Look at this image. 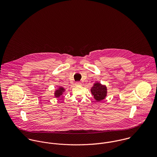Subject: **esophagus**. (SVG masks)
I'll return each instance as SVG.
<instances>
[{"label":"esophagus","mask_w":157,"mask_h":157,"mask_svg":"<svg viewBox=\"0 0 157 157\" xmlns=\"http://www.w3.org/2000/svg\"><path fill=\"white\" fill-rule=\"evenodd\" d=\"M75 86H80V85H82V83L80 82H76L75 83Z\"/></svg>","instance_id":"esophagus-1"}]
</instances>
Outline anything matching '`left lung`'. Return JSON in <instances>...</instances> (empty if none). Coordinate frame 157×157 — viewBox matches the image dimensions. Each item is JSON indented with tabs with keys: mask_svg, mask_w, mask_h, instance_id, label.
<instances>
[{
	"mask_svg": "<svg viewBox=\"0 0 157 157\" xmlns=\"http://www.w3.org/2000/svg\"><path fill=\"white\" fill-rule=\"evenodd\" d=\"M90 92L97 102L101 101L107 97L108 89L106 85L96 82L90 88Z\"/></svg>",
	"mask_w": 157,
	"mask_h": 157,
	"instance_id": "1",
	"label": "left lung"
}]
</instances>
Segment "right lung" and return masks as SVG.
I'll return each instance as SVG.
<instances>
[{"label": "right lung", "instance_id": "obj_1", "mask_svg": "<svg viewBox=\"0 0 157 157\" xmlns=\"http://www.w3.org/2000/svg\"><path fill=\"white\" fill-rule=\"evenodd\" d=\"M66 90V89H65L62 86H59L57 89L55 90L54 94V97L56 98H59V97H62L65 94V92Z\"/></svg>", "mask_w": 157, "mask_h": 157}]
</instances>
